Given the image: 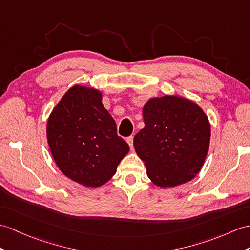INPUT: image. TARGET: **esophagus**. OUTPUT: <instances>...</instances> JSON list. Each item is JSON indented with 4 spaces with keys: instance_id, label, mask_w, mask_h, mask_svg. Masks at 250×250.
Segmentation results:
<instances>
[{
    "instance_id": "esophagus-1",
    "label": "esophagus",
    "mask_w": 250,
    "mask_h": 250,
    "mask_svg": "<svg viewBox=\"0 0 250 250\" xmlns=\"http://www.w3.org/2000/svg\"><path fill=\"white\" fill-rule=\"evenodd\" d=\"M126 142L128 143L129 147L132 149V147H133V137H132V136H130V137L127 138V139H126Z\"/></svg>"
}]
</instances>
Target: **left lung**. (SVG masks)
Instances as JSON below:
<instances>
[{
	"label": "left lung",
	"mask_w": 250,
	"mask_h": 250,
	"mask_svg": "<svg viewBox=\"0 0 250 250\" xmlns=\"http://www.w3.org/2000/svg\"><path fill=\"white\" fill-rule=\"evenodd\" d=\"M144 128L133 146L146 174L159 188L192 180L202 169L210 146L211 126L196 103L177 95L151 97L142 109Z\"/></svg>",
	"instance_id": "8db88e82"
}]
</instances>
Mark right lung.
<instances>
[{"mask_svg":"<svg viewBox=\"0 0 250 250\" xmlns=\"http://www.w3.org/2000/svg\"><path fill=\"white\" fill-rule=\"evenodd\" d=\"M102 97L100 90L75 84L53 108L46 123L48 147L58 168L92 188L110 180L129 151Z\"/></svg>","mask_w":250,"mask_h":250,"instance_id":"1","label":"right lung"}]
</instances>
